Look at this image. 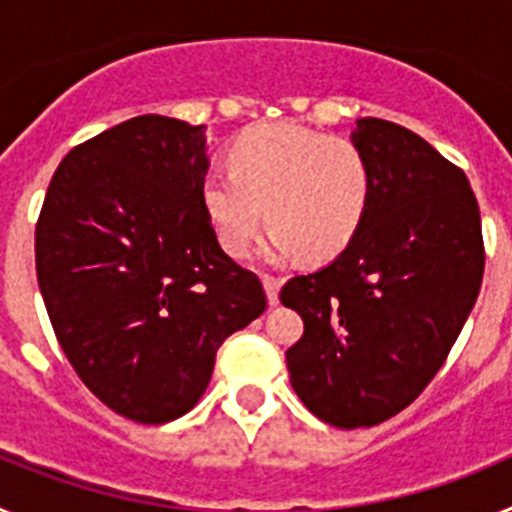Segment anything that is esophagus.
I'll return each instance as SVG.
<instances>
[{"label":"esophagus","mask_w":512,"mask_h":512,"mask_svg":"<svg viewBox=\"0 0 512 512\" xmlns=\"http://www.w3.org/2000/svg\"><path fill=\"white\" fill-rule=\"evenodd\" d=\"M264 289H266V297H269V305H277L279 289H282V279L271 277V274H264Z\"/></svg>","instance_id":"obj_1"}]
</instances>
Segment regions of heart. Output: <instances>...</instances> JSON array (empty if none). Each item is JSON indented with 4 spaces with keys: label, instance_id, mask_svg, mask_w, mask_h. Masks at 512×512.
Masks as SVG:
<instances>
[{
    "label": "heart",
    "instance_id": "1",
    "mask_svg": "<svg viewBox=\"0 0 512 512\" xmlns=\"http://www.w3.org/2000/svg\"><path fill=\"white\" fill-rule=\"evenodd\" d=\"M228 166L202 176L200 200L230 256L251 251L261 223H271L266 253L330 259L351 243L372 200V166L354 140L261 122L228 148Z\"/></svg>",
    "mask_w": 512,
    "mask_h": 512
}]
</instances>
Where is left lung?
Segmentation results:
<instances>
[{
    "label": "left lung",
    "mask_w": 512,
    "mask_h": 512,
    "mask_svg": "<svg viewBox=\"0 0 512 512\" xmlns=\"http://www.w3.org/2000/svg\"><path fill=\"white\" fill-rule=\"evenodd\" d=\"M356 125L374 182L364 223L336 261L279 295L305 323L287 351L289 382L312 415L346 431L390 420L431 384L485 271L467 174L402 125Z\"/></svg>",
    "instance_id": "8db88e82"
}]
</instances>
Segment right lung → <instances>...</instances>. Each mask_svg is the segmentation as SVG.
<instances>
[{"label":"right lung","mask_w":512,"mask_h":512,"mask_svg":"<svg viewBox=\"0 0 512 512\" xmlns=\"http://www.w3.org/2000/svg\"><path fill=\"white\" fill-rule=\"evenodd\" d=\"M207 166L202 125L133 117L63 158L38 217L35 269L63 354L135 423L189 413L217 348L266 310L202 207Z\"/></svg>","instance_id":"right-lung-1"}]
</instances>
